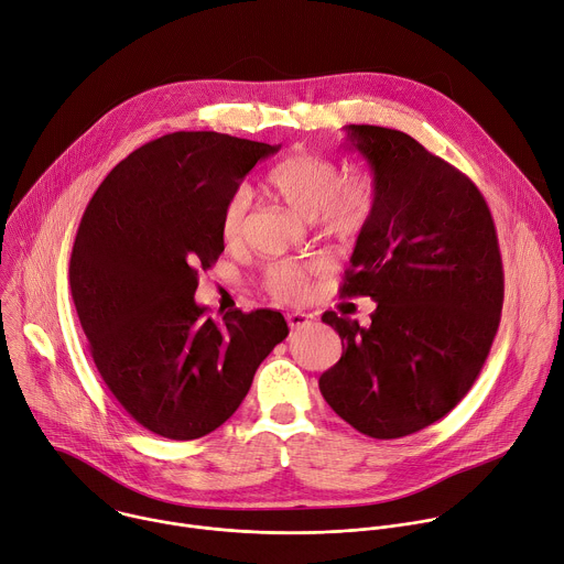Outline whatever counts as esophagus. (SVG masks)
I'll use <instances>...</instances> for the list:
<instances>
[{"label":"esophagus","instance_id":"esophagus-1","mask_svg":"<svg viewBox=\"0 0 564 564\" xmlns=\"http://www.w3.org/2000/svg\"><path fill=\"white\" fill-rule=\"evenodd\" d=\"M288 324L292 330H299V328H305L312 324V314H305V312H288Z\"/></svg>","mask_w":564,"mask_h":564}]
</instances>
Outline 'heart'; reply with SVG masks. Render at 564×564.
Wrapping results in <instances>:
<instances>
[{"label":"heart","mask_w":564,"mask_h":564,"mask_svg":"<svg viewBox=\"0 0 564 564\" xmlns=\"http://www.w3.org/2000/svg\"><path fill=\"white\" fill-rule=\"evenodd\" d=\"M268 187L305 218H316L337 238L357 236L375 214L379 189L370 172L344 178L335 158L316 151H296L268 172ZM252 198L248 189H236L220 209L218 229L225 246H243L250 227ZM321 272V263L281 261L268 270V290L285 301H303L310 294V276Z\"/></svg>","instance_id":"b5f03b06"}]
</instances>
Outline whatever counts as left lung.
<instances>
[{"instance_id":"obj_1","label":"left lung","mask_w":564,"mask_h":564,"mask_svg":"<svg viewBox=\"0 0 564 564\" xmlns=\"http://www.w3.org/2000/svg\"><path fill=\"white\" fill-rule=\"evenodd\" d=\"M379 198L359 231L344 296H370L361 328L326 312L344 346L318 377L330 409L359 433H417L470 390L500 326L505 272L489 205L475 183L404 131L350 124Z\"/></svg>"}]
</instances>
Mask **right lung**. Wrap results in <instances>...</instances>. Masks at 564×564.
<instances>
[{
  "instance_id": "1",
  "label": "right lung",
  "mask_w": 564,
  "mask_h": 564,
  "mask_svg": "<svg viewBox=\"0 0 564 564\" xmlns=\"http://www.w3.org/2000/svg\"><path fill=\"white\" fill-rule=\"evenodd\" d=\"M279 144L176 131L127 155L79 220L68 281L107 388L147 431L198 440L246 399L288 337L281 312L231 310L218 326L194 301L225 250L223 203Z\"/></svg>"
}]
</instances>
